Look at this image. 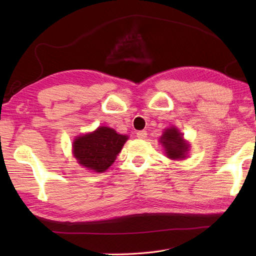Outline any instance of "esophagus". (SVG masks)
I'll return each mask as SVG.
<instances>
[{"instance_id":"1","label":"esophagus","mask_w":256,"mask_h":256,"mask_svg":"<svg viewBox=\"0 0 256 256\" xmlns=\"http://www.w3.org/2000/svg\"><path fill=\"white\" fill-rule=\"evenodd\" d=\"M136 136L138 138H140V140H144V138H148V132L146 131H138V133H136Z\"/></svg>"}]
</instances>
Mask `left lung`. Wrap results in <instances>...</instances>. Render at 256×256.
Here are the masks:
<instances>
[{"instance_id":"obj_1","label":"left lung","mask_w":256,"mask_h":256,"mask_svg":"<svg viewBox=\"0 0 256 256\" xmlns=\"http://www.w3.org/2000/svg\"><path fill=\"white\" fill-rule=\"evenodd\" d=\"M160 142L165 148L166 154L172 160H182L186 157L188 145L184 142L182 134L175 128H167L162 135Z\"/></svg>"}]
</instances>
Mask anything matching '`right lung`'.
<instances>
[{
  "label": "right lung",
  "mask_w": 256,
  "mask_h": 256,
  "mask_svg": "<svg viewBox=\"0 0 256 256\" xmlns=\"http://www.w3.org/2000/svg\"><path fill=\"white\" fill-rule=\"evenodd\" d=\"M126 140V135L118 134L110 128L100 126L94 133L74 140V155L79 164L102 172L113 164Z\"/></svg>",
  "instance_id": "obj_1"
}]
</instances>
